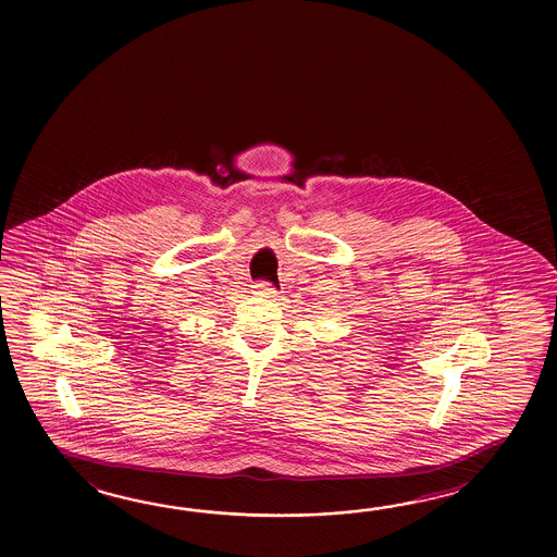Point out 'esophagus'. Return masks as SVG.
Instances as JSON below:
<instances>
[{
    "label": "esophagus",
    "instance_id": "1",
    "mask_svg": "<svg viewBox=\"0 0 557 557\" xmlns=\"http://www.w3.org/2000/svg\"><path fill=\"white\" fill-rule=\"evenodd\" d=\"M255 293L257 295L267 296V298H273L276 296V288H274V284L267 283V281H259V283H255Z\"/></svg>",
    "mask_w": 557,
    "mask_h": 557
}]
</instances>
